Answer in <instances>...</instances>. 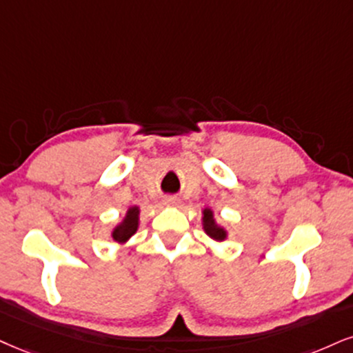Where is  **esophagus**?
Instances as JSON below:
<instances>
[{"mask_svg": "<svg viewBox=\"0 0 353 353\" xmlns=\"http://www.w3.org/2000/svg\"><path fill=\"white\" fill-rule=\"evenodd\" d=\"M163 204L165 206H178V204H180V199H178L176 196H165Z\"/></svg>", "mask_w": 353, "mask_h": 353, "instance_id": "1", "label": "esophagus"}]
</instances>
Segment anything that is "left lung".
I'll return each instance as SVG.
<instances>
[{
    "mask_svg": "<svg viewBox=\"0 0 353 353\" xmlns=\"http://www.w3.org/2000/svg\"><path fill=\"white\" fill-rule=\"evenodd\" d=\"M203 229L208 236H210L211 239H214V241H217V242H223V241H225V237H228L225 229L221 228V225L216 223L214 212H212L210 208L203 210Z\"/></svg>",
    "mask_w": 353,
    "mask_h": 353,
    "instance_id": "1",
    "label": "left lung"
}]
</instances>
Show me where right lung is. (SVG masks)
<instances>
[{
	"label": "right lung",
	"instance_id": "right-lung-1",
	"mask_svg": "<svg viewBox=\"0 0 353 353\" xmlns=\"http://www.w3.org/2000/svg\"><path fill=\"white\" fill-rule=\"evenodd\" d=\"M139 212H141V210H139L137 206H130L129 208L128 212H125L124 219L121 221V223L117 224L114 229H112V232H111L112 241L124 243V242H128L129 239L137 232Z\"/></svg>",
	"mask_w": 353,
	"mask_h": 353
}]
</instances>
